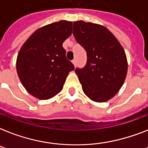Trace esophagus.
Returning a JSON list of instances; mask_svg holds the SVG:
<instances>
[{
	"instance_id": "34e87169",
	"label": "esophagus",
	"mask_w": 148,
	"mask_h": 148,
	"mask_svg": "<svg viewBox=\"0 0 148 148\" xmlns=\"http://www.w3.org/2000/svg\"><path fill=\"white\" fill-rule=\"evenodd\" d=\"M72 63H73V64L74 65V67H75V66H76V60L74 59V60H72Z\"/></svg>"
}]
</instances>
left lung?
<instances>
[{
	"label": "left lung",
	"mask_w": 148,
	"mask_h": 148,
	"mask_svg": "<svg viewBox=\"0 0 148 148\" xmlns=\"http://www.w3.org/2000/svg\"><path fill=\"white\" fill-rule=\"evenodd\" d=\"M73 34L87 51L86 66L75 70L84 93L95 102L109 101L118 93L126 78L128 64L124 48L101 24L74 21Z\"/></svg>",
	"instance_id": "obj_1"
}]
</instances>
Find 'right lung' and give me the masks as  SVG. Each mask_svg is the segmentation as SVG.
<instances>
[{
  "label": "right lung",
  "instance_id": "right-lung-1",
  "mask_svg": "<svg viewBox=\"0 0 148 148\" xmlns=\"http://www.w3.org/2000/svg\"><path fill=\"white\" fill-rule=\"evenodd\" d=\"M72 21H60L35 31L21 47L16 61L22 85L36 98L47 100L63 89L74 66L66 58L63 43L72 34Z\"/></svg>",
  "mask_w": 148,
  "mask_h": 148
}]
</instances>
